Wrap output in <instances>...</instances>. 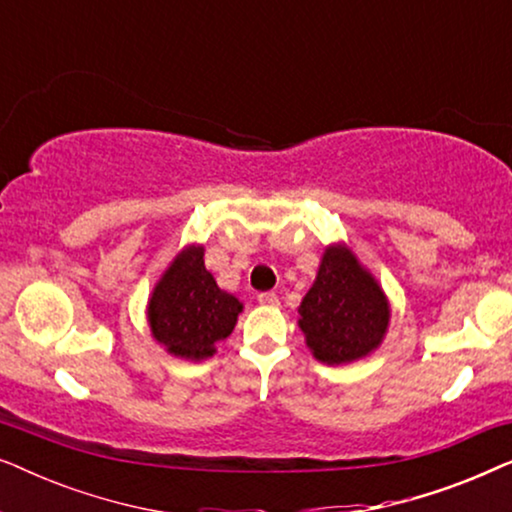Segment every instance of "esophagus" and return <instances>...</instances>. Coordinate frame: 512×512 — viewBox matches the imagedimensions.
<instances>
[{"label": "esophagus", "instance_id": "1", "mask_svg": "<svg viewBox=\"0 0 512 512\" xmlns=\"http://www.w3.org/2000/svg\"><path fill=\"white\" fill-rule=\"evenodd\" d=\"M258 303L265 305V307H277L279 305V298H277V293H272V291L258 293Z\"/></svg>", "mask_w": 512, "mask_h": 512}]
</instances>
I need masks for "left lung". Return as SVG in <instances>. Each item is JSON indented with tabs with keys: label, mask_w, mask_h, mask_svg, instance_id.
<instances>
[{
	"label": "left lung",
	"mask_w": 512,
	"mask_h": 512,
	"mask_svg": "<svg viewBox=\"0 0 512 512\" xmlns=\"http://www.w3.org/2000/svg\"><path fill=\"white\" fill-rule=\"evenodd\" d=\"M391 305L377 277L345 242L328 244L317 277L298 307V326L314 359L347 366L387 338Z\"/></svg>",
	"instance_id": "1"
}]
</instances>
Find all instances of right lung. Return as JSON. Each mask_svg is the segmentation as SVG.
I'll return each instance as SVG.
<instances>
[{
  "mask_svg": "<svg viewBox=\"0 0 512 512\" xmlns=\"http://www.w3.org/2000/svg\"><path fill=\"white\" fill-rule=\"evenodd\" d=\"M244 310L240 298L223 291L205 268V247L186 244L153 284L146 303L153 340L184 361H205L233 333Z\"/></svg>",
  "mask_w": 512,
  "mask_h": 512,
  "instance_id": "right-lung-1",
  "label": "right lung"
}]
</instances>
